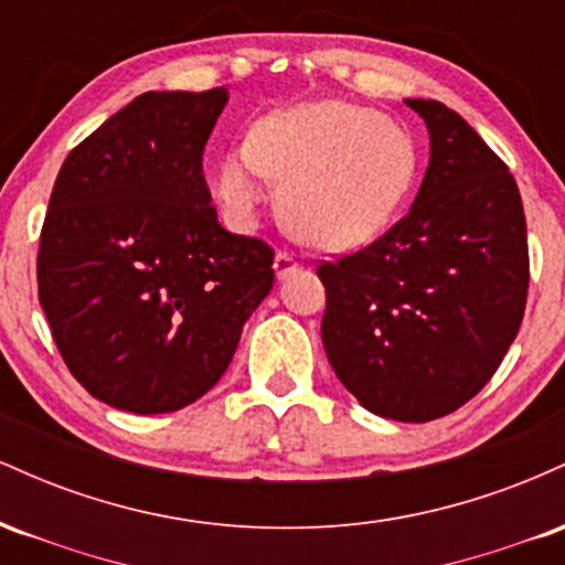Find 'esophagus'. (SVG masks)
<instances>
[{
	"instance_id": "34e87169",
	"label": "esophagus",
	"mask_w": 565,
	"mask_h": 565,
	"mask_svg": "<svg viewBox=\"0 0 565 565\" xmlns=\"http://www.w3.org/2000/svg\"><path fill=\"white\" fill-rule=\"evenodd\" d=\"M297 268H300V263L295 260V255H291V252H276L274 270H276L278 278H289Z\"/></svg>"
}]
</instances>
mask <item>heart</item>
<instances>
[{"label":"heart","mask_w":565,"mask_h":565,"mask_svg":"<svg viewBox=\"0 0 565 565\" xmlns=\"http://www.w3.org/2000/svg\"><path fill=\"white\" fill-rule=\"evenodd\" d=\"M419 174V148L404 125L342 100L268 114L220 167L217 196L249 220L284 185V220L302 242L353 249L404 210Z\"/></svg>","instance_id":"obj_1"}]
</instances>
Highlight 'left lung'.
I'll return each mask as SVG.
<instances>
[{
    "label": "left lung",
    "instance_id": "8db88e82",
    "mask_svg": "<svg viewBox=\"0 0 565 565\" xmlns=\"http://www.w3.org/2000/svg\"><path fill=\"white\" fill-rule=\"evenodd\" d=\"M417 199L377 242L319 265L321 340L359 404L398 423L451 414L494 377L521 329L529 242L521 193L481 135L438 100Z\"/></svg>",
    "mask_w": 565,
    "mask_h": 565
}]
</instances>
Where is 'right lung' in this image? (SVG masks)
<instances>
[{
    "label": "right lung",
    "mask_w": 565,
    "mask_h": 565,
    "mask_svg": "<svg viewBox=\"0 0 565 565\" xmlns=\"http://www.w3.org/2000/svg\"><path fill=\"white\" fill-rule=\"evenodd\" d=\"M228 89L142 93L63 161L39 236V302L103 404L178 412L228 369L274 287V249L217 223L201 172Z\"/></svg>",
    "instance_id": "1"
}]
</instances>
